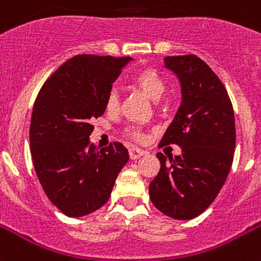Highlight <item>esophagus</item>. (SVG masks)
<instances>
[{"label": "esophagus", "instance_id": "34e87169", "mask_svg": "<svg viewBox=\"0 0 261 261\" xmlns=\"http://www.w3.org/2000/svg\"><path fill=\"white\" fill-rule=\"evenodd\" d=\"M128 154H130L131 160H138V158H141L142 155H145L146 151L138 149V147H130V149H128Z\"/></svg>", "mask_w": 261, "mask_h": 261}]
</instances>
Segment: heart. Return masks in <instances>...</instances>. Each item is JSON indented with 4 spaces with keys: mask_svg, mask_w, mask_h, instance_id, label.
<instances>
[{
    "mask_svg": "<svg viewBox=\"0 0 261 261\" xmlns=\"http://www.w3.org/2000/svg\"><path fill=\"white\" fill-rule=\"evenodd\" d=\"M133 82L154 101L160 100L161 97L164 96L165 91H166V83H165L164 77L155 69L146 68L138 71L133 76ZM118 106H119V95H118V91L115 88H111L109 91L107 96H106V109L109 110V111H114V110L118 109ZM126 133L134 141H145V134L141 130H138V128H128Z\"/></svg>",
    "mask_w": 261,
    "mask_h": 261,
    "instance_id": "1",
    "label": "heart"
}]
</instances>
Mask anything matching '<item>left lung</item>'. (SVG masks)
Instances as JSON below:
<instances>
[{
    "label": "left lung",
    "instance_id": "obj_1",
    "mask_svg": "<svg viewBox=\"0 0 261 261\" xmlns=\"http://www.w3.org/2000/svg\"><path fill=\"white\" fill-rule=\"evenodd\" d=\"M181 83L182 103L160 146L178 145L181 155L158 152L161 169L149 186L150 200L164 215L190 220L215 201L233 162V107L219 76L196 55L165 57Z\"/></svg>",
    "mask_w": 261,
    "mask_h": 261
}]
</instances>
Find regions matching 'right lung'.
<instances>
[{
  "mask_svg": "<svg viewBox=\"0 0 261 261\" xmlns=\"http://www.w3.org/2000/svg\"><path fill=\"white\" fill-rule=\"evenodd\" d=\"M130 57L77 55L42 84L32 112L29 141L36 174L50 202L82 217L109 201L128 151L114 142L90 145L92 119L106 111V96Z\"/></svg>",
  "mask_w": 261,
  "mask_h": 261,
  "instance_id": "add662e5",
  "label": "right lung"
}]
</instances>
